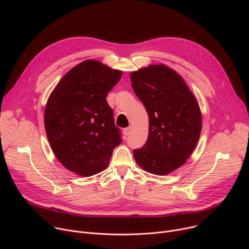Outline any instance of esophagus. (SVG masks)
<instances>
[{"label": "esophagus", "mask_w": 249, "mask_h": 249, "mask_svg": "<svg viewBox=\"0 0 249 249\" xmlns=\"http://www.w3.org/2000/svg\"><path fill=\"white\" fill-rule=\"evenodd\" d=\"M131 130H132V127H131V126H129V127L125 128V129H124V135H125V136H128V135L130 134Z\"/></svg>", "instance_id": "34e87169"}]
</instances>
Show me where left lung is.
Segmentation results:
<instances>
[{
    "instance_id": "8db88e82",
    "label": "left lung",
    "mask_w": 249,
    "mask_h": 249,
    "mask_svg": "<svg viewBox=\"0 0 249 249\" xmlns=\"http://www.w3.org/2000/svg\"><path fill=\"white\" fill-rule=\"evenodd\" d=\"M134 92L149 115V139L133 151L145 170L164 175L185 163L200 137L198 102L183 79L164 65H152L130 76Z\"/></svg>"
}]
</instances>
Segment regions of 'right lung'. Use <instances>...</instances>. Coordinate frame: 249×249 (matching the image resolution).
I'll return each instance as SVG.
<instances>
[{"label":"right lung","mask_w":249,"mask_h":249,"mask_svg":"<svg viewBox=\"0 0 249 249\" xmlns=\"http://www.w3.org/2000/svg\"><path fill=\"white\" fill-rule=\"evenodd\" d=\"M121 72L86 60L63 77L49 96L45 131L52 151L69 170L82 176L102 171L122 142L106 96Z\"/></svg>","instance_id":"add662e5"}]
</instances>
